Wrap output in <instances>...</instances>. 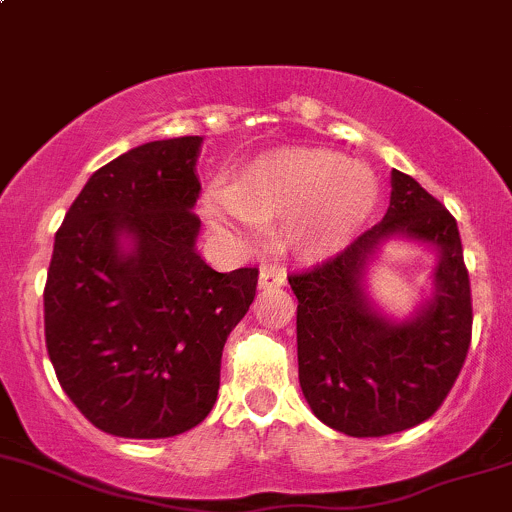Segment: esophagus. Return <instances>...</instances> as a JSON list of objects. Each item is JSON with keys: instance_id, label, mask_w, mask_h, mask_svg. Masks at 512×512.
Instances as JSON below:
<instances>
[{"instance_id": "obj_1", "label": "esophagus", "mask_w": 512, "mask_h": 512, "mask_svg": "<svg viewBox=\"0 0 512 512\" xmlns=\"http://www.w3.org/2000/svg\"><path fill=\"white\" fill-rule=\"evenodd\" d=\"M286 284V272L284 269L265 265L260 269V289H279Z\"/></svg>"}]
</instances>
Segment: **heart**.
<instances>
[{
	"label": "heart",
	"instance_id": "obj_1",
	"mask_svg": "<svg viewBox=\"0 0 512 512\" xmlns=\"http://www.w3.org/2000/svg\"><path fill=\"white\" fill-rule=\"evenodd\" d=\"M376 201L379 182L369 167L333 150L289 148L247 167L230 192H211L204 213L235 238H250L257 223L291 221V243L325 255L364 226Z\"/></svg>",
	"mask_w": 512,
	"mask_h": 512
}]
</instances>
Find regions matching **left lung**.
<instances>
[{
    "mask_svg": "<svg viewBox=\"0 0 512 512\" xmlns=\"http://www.w3.org/2000/svg\"><path fill=\"white\" fill-rule=\"evenodd\" d=\"M406 237L438 250L436 289L406 321L368 299L366 265L381 242ZM299 384L328 428L384 437L428 420L452 391L471 342V286L454 216L413 177L391 170L386 216L340 255L291 274Z\"/></svg>",
    "mask_w": 512,
    "mask_h": 512,
    "instance_id": "obj_1",
    "label": "left lung"
}]
</instances>
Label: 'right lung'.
<instances>
[{"instance_id": "1", "label": "right lung", "mask_w": 512, "mask_h": 512, "mask_svg": "<svg viewBox=\"0 0 512 512\" xmlns=\"http://www.w3.org/2000/svg\"><path fill=\"white\" fill-rule=\"evenodd\" d=\"M201 136L153 140L89 177L55 233L43 311L60 386L94 428L160 440L216 403L230 330L257 267L201 260L192 211Z\"/></svg>"}]
</instances>
